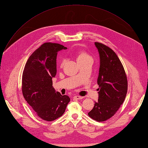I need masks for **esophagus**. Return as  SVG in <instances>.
Returning a JSON list of instances; mask_svg holds the SVG:
<instances>
[{"label": "esophagus", "instance_id": "obj_1", "mask_svg": "<svg viewBox=\"0 0 148 148\" xmlns=\"http://www.w3.org/2000/svg\"><path fill=\"white\" fill-rule=\"evenodd\" d=\"M83 97H81V96H79V95H75L73 97L74 99H83Z\"/></svg>", "mask_w": 148, "mask_h": 148}]
</instances>
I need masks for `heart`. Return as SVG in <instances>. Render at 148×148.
Returning a JSON list of instances; mask_svg holds the SVG:
<instances>
[{
	"instance_id": "obj_1",
	"label": "heart",
	"mask_w": 148,
	"mask_h": 148,
	"mask_svg": "<svg viewBox=\"0 0 148 148\" xmlns=\"http://www.w3.org/2000/svg\"><path fill=\"white\" fill-rule=\"evenodd\" d=\"M76 53H77V60L78 62L86 60L88 59H92L89 54L83 50L77 51L76 52ZM65 60L63 58L60 59V66H62L64 65Z\"/></svg>"
}]
</instances>
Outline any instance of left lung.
Masks as SVG:
<instances>
[{"label":"left lung","mask_w":148,"mask_h":148,"mask_svg":"<svg viewBox=\"0 0 148 148\" xmlns=\"http://www.w3.org/2000/svg\"><path fill=\"white\" fill-rule=\"evenodd\" d=\"M95 44L100 58L97 80L99 98L88 115L95 121L103 122L114 116L123 104L128 81L125 69L115 52L103 43L95 42Z\"/></svg>","instance_id":"obj_1"}]
</instances>
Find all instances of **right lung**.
<instances>
[{"instance_id": "1", "label": "right lung", "mask_w": 148, "mask_h": 148, "mask_svg": "<svg viewBox=\"0 0 148 148\" xmlns=\"http://www.w3.org/2000/svg\"><path fill=\"white\" fill-rule=\"evenodd\" d=\"M62 49L66 47L58 43L42 44L28 59L22 75L23 97L38 117L49 122L62 116L70 101L68 96L53 87L58 52Z\"/></svg>"}]
</instances>
